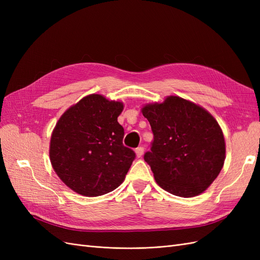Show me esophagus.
<instances>
[{
	"label": "esophagus",
	"mask_w": 260,
	"mask_h": 260,
	"mask_svg": "<svg viewBox=\"0 0 260 260\" xmlns=\"http://www.w3.org/2000/svg\"><path fill=\"white\" fill-rule=\"evenodd\" d=\"M136 154H137L138 158H140V157H142V155L144 154V148L142 146L136 148Z\"/></svg>",
	"instance_id": "obj_1"
}]
</instances>
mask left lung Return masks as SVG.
<instances>
[{
    "label": "left lung",
    "instance_id": "obj_1",
    "mask_svg": "<svg viewBox=\"0 0 260 260\" xmlns=\"http://www.w3.org/2000/svg\"><path fill=\"white\" fill-rule=\"evenodd\" d=\"M154 135L144 160L165 191L181 198L203 193L221 171L225 143L206 109L179 96L142 108Z\"/></svg>",
    "mask_w": 260,
    "mask_h": 260
}]
</instances>
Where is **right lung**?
Segmentation results:
<instances>
[{"instance_id": "right-lung-1", "label": "right lung", "mask_w": 260, "mask_h": 260, "mask_svg": "<svg viewBox=\"0 0 260 260\" xmlns=\"http://www.w3.org/2000/svg\"><path fill=\"white\" fill-rule=\"evenodd\" d=\"M121 102L91 94L69 107L53 130L50 159L69 188L83 196L114 191L124 180L136 153L122 144L117 118Z\"/></svg>"}]
</instances>
